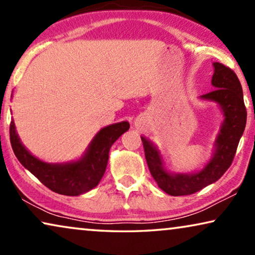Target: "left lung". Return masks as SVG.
<instances>
[{"label":"left lung","instance_id":"obj_1","mask_svg":"<svg viewBox=\"0 0 255 255\" xmlns=\"http://www.w3.org/2000/svg\"><path fill=\"white\" fill-rule=\"evenodd\" d=\"M214 68L211 84L215 90L203 95L202 98L220 104L225 119L216 139L215 155L202 171L194 174H168L164 170L157 149L148 139L141 137L150 173L159 188L172 196L194 194L217 181L231 166L239 139L246 126L247 112L238 77L231 68L223 63L215 62Z\"/></svg>","mask_w":255,"mask_h":255}]
</instances>
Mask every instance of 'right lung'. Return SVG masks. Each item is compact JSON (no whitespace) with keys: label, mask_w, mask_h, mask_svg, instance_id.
Returning <instances> with one entry per match:
<instances>
[{"label":"right lung","mask_w":255,"mask_h":255,"mask_svg":"<svg viewBox=\"0 0 255 255\" xmlns=\"http://www.w3.org/2000/svg\"><path fill=\"white\" fill-rule=\"evenodd\" d=\"M128 129L127 121L103 128L92 139L83 158L68 164H47L32 156L20 143L12 121L10 123V143L17 159L41 184L57 194L76 196L99 184L105 173L111 146Z\"/></svg>","instance_id":"right-lung-1"}]
</instances>
